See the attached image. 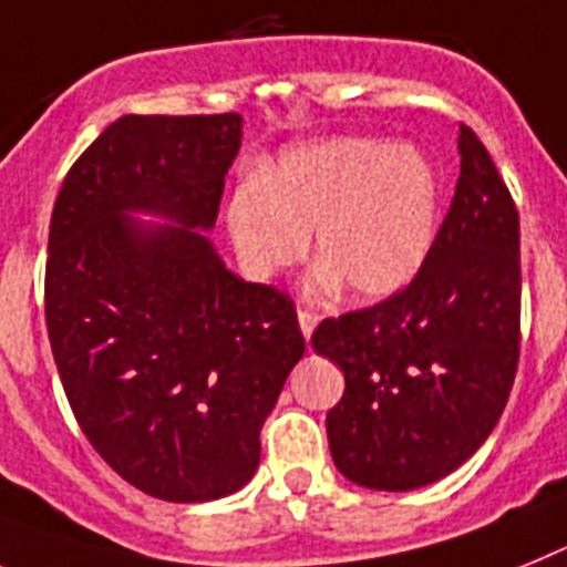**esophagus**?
<instances>
[{"instance_id": "obj_1", "label": "esophagus", "mask_w": 567, "mask_h": 567, "mask_svg": "<svg viewBox=\"0 0 567 567\" xmlns=\"http://www.w3.org/2000/svg\"><path fill=\"white\" fill-rule=\"evenodd\" d=\"M299 328H302V334L311 337L313 328H317V313L308 311V308H299Z\"/></svg>"}]
</instances>
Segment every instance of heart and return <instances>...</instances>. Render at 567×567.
<instances>
[{
    "label": "heart",
    "instance_id": "b5f03b06",
    "mask_svg": "<svg viewBox=\"0 0 567 567\" xmlns=\"http://www.w3.org/2000/svg\"><path fill=\"white\" fill-rule=\"evenodd\" d=\"M236 254L259 279L282 274L308 250L322 259L317 288L346 282L357 299L401 291L435 239V175L412 150L378 141H322L288 152L268 178L227 204Z\"/></svg>",
    "mask_w": 567,
    "mask_h": 567
}]
</instances>
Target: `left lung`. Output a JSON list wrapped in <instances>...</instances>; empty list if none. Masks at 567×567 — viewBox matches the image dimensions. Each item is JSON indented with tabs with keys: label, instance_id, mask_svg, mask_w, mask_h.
I'll use <instances>...</instances> for the list:
<instances>
[{
	"label": "left lung",
	"instance_id": "left-lung-1",
	"mask_svg": "<svg viewBox=\"0 0 567 567\" xmlns=\"http://www.w3.org/2000/svg\"><path fill=\"white\" fill-rule=\"evenodd\" d=\"M461 175L415 279L378 306L328 317L311 342L346 374L326 417L337 470L415 489L461 467L511 398L522 342L513 195L467 123Z\"/></svg>",
	"mask_w": 567,
	"mask_h": 567
}]
</instances>
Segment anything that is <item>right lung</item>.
Masks as SVG:
<instances>
[{
  "instance_id": "1",
  "label": "right lung",
  "mask_w": 567,
  "mask_h": 567,
  "mask_svg": "<svg viewBox=\"0 0 567 567\" xmlns=\"http://www.w3.org/2000/svg\"><path fill=\"white\" fill-rule=\"evenodd\" d=\"M241 117L123 114L54 202L45 322L69 406L114 473L164 502L236 493L306 351L297 306L225 268L207 236ZM130 209L181 228H141Z\"/></svg>"
}]
</instances>
